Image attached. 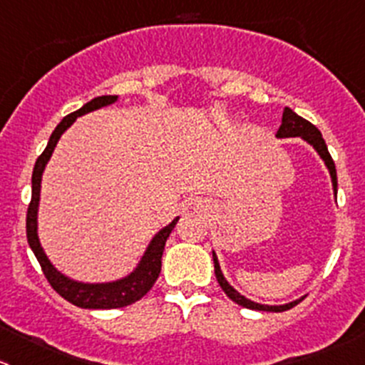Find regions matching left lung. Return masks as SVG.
Wrapping results in <instances>:
<instances>
[{
	"label": "left lung",
	"instance_id": "1",
	"mask_svg": "<svg viewBox=\"0 0 365 365\" xmlns=\"http://www.w3.org/2000/svg\"><path fill=\"white\" fill-rule=\"evenodd\" d=\"M276 138H279V140H284V138H301V140L307 141L308 145H312V147H314V150L319 154V158L324 161L326 168H328L329 177H331L333 192H335V195H336L335 163H333L331 155H329V152H328V147H326L324 140H322V134L319 133V128L315 127V125H312L310 121H307V120H303L301 116H297V114L294 113L292 109H289V107H284L283 118H281V127H279V130L276 133ZM213 263H215V276H217L218 284H220L222 290L227 294L229 299L235 301V303L240 304V307L251 308V310H263V312H284V310H289V308L296 307V304L303 299V297H301V299H296V301H292V303H287V304L256 303V301H251V299H247L245 296H242L237 289H232L231 284H229V281L225 279L224 274H222L220 263H218V258H217V255H215V251H213Z\"/></svg>",
	"mask_w": 365,
	"mask_h": 365
}]
</instances>
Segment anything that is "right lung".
<instances>
[{
  "instance_id": "right-lung-1",
  "label": "right lung",
  "mask_w": 365,
  "mask_h": 365,
  "mask_svg": "<svg viewBox=\"0 0 365 365\" xmlns=\"http://www.w3.org/2000/svg\"><path fill=\"white\" fill-rule=\"evenodd\" d=\"M114 102H118L116 95L96 96V98H93L91 102L82 106L78 110L62 118L61 123H58L57 127H55L53 133H51L46 148H44L43 154L37 158L36 166H34L32 200H30L29 215H26V238H29V245L34 251V255H36L39 265L43 267V272L44 276H46V279L50 281L53 290H57L66 301H69V303L75 304V307L88 308V310H98V308L100 310L123 308L140 301L141 297L152 289V284L155 283L159 272H161V258L163 251H165L166 238L170 237V232H172L177 220H179V217H175L168 225H165V227L159 229V231L155 232L154 237H152V240L148 242L147 249H145L143 256H141V259L138 262V265L133 269V272H128L127 276L120 277V279L106 281V283H84V281L71 279V277H68L66 274H62L61 270H57V267L50 262V258H48L46 252H44L39 240V232H37L41 180H43L44 168H46L48 161H50L51 154H53L61 136L73 123H75L76 118L84 116V114L88 113H93V110L96 109H102V107L113 106Z\"/></svg>"
}]
</instances>
